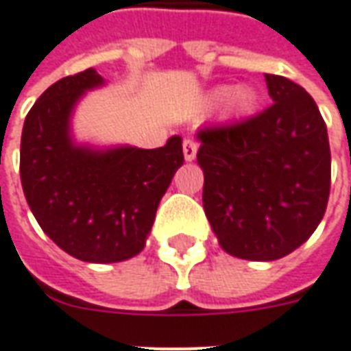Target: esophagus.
Returning <instances> with one entry per match:
<instances>
[{
    "label": "esophagus",
    "mask_w": 351,
    "mask_h": 351,
    "mask_svg": "<svg viewBox=\"0 0 351 351\" xmlns=\"http://www.w3.org/2000/svg\"><path fill=\"white\" fill-rule=\"evenodd\" d=\"M197 151H199V143L195 139H185L183 141V156H185V160H195Z\"/></svg>",
    "instance_id": "1"
}]
</instances>
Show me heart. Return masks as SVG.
I'll return each instance as SVG.
<instances>
[{"mask_svg":"<svg viewBox=\"0 0 351 351\" xmlns=\"http://www.w3.org/2000/svg\"><path fill=\"white\" fill-rule=\"evenodd\" d=\"M227 97V105H229V110L235 112V114H245V112H250L256 105V93H254L250 88H237L233 91H229L227 88L216 89L210 97L214 103H219V101H226Z\"/></svg>","mask_w":351,"mask_h":351,"instance_id":"b5f03b06","label":"heart"}]
</instances>
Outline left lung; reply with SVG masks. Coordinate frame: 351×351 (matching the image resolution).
I'll return each mask as SVG.
<instances>
[{
	"label": "left lung",
	"instance_id": "left-lung-1",
	"mask_svg": "<svg viewBox=\"0 0 351 351\" xmlns=\"http://www.w3.org/2000/svg\"><path fill=\"white\" fill-rule=\"evenodd\" d=\"M265 82L273 101L265 110L197 134L208 221L227 254L254 262L304 245L330 193L327 125L315 101L285 76Z\"/></svg>",
	"mask_w": 351,
	"mask_h": 351
}]
</instances>
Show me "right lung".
Masks as SVG:
<instances>
[{
    "instance_id": "obj_1",
    "label": "right lung",
    "mask_w": 351,
    "mask_h": 351,
    "mask_svg": "<svg viewBox=\"0 0 351 351\" xmlns=\"http://www.w3.org/2000/svg\"><path fill=\"white\" fill-rule=\"evenodd\" d=\"M101 84L88 69L55 82L34 103L21 137V183L55 245L82 262L112 263L143 250L156 208L185 158L180 135L160 149L93 151L72 143V108Z\"/></svg>"
}]
</instances>
